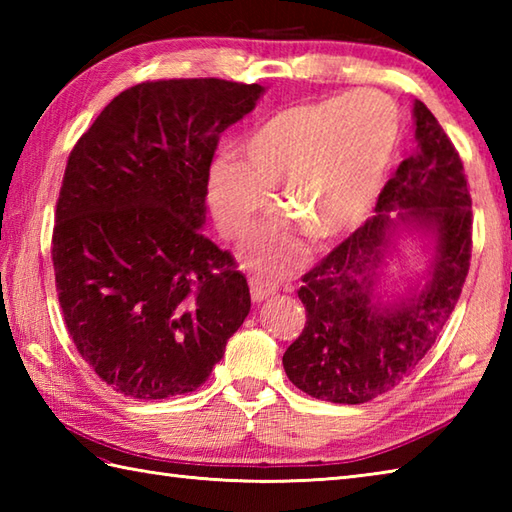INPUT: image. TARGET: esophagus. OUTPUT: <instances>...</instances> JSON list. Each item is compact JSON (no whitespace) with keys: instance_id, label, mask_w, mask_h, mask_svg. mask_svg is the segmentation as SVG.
<instances>
[{"instance_id":"obj_1","label":"esophagus","mask_w":512,"mask_h":512,"mask_svg":"<svg viewBox=\"0 0 512 512\" xmlns=\"http://www.w3.org/2000/svg\"><path fill=\"white\" fill-rule=\"evenodd\" d=\"M248 286H250V297H253V301H264L270 295H275V290H277L273 281L262 279V277H250Z\"/></svg>"}]
</instances>
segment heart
Returning <instances> with one entry per match:
<instances>
[{
    "instance_id": "heart-1",
    "label": "heart",
    "mask_w": 512,
    "mask_h": 512,
    "mask_svg": "<svg viewBox=\"0 0 512 512\" xmlns=\"http://www.w3.org/2000/svg\"><path fill=\"white\" fill-rule=\"evenodd\" d=\"M400 116L376 90L297 103L264 118L209 171V202L226 237H244L281 189V213L257 228L244 262L277 277L303 264L306 233L339 239L374 209L396 156Z\"/></svg>"
}]
</instances>
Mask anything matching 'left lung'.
Listing matches in <instances>:
<instances>
[{
  "mask_svg": "<svg viewBox=\"0 0 512 512\" xmlns=\"http://www.w3.org/2000/svg\"><path fill=\"white\" fill-rule=\"evenodd\" d=\"M413 125L418 147L380 191L376 215L303 275L306 328L284 369L312 398L361 405L396 387L436 343L469 275L473 213L462 158L422 101L413 103ZM411 230L432 239L428 277L387 300L384 257Z\"/></svg>",
  "mask_w": 512,
  "mask_h": 512,
  "instance_id": "8db88e82",
  "label": "left lung"
}]
</instances>
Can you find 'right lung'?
Instances as JSON below:
<instances>
[{"instance_id": "add662e5", "label": "right lung", "mask_w": 512, "mask_h": 512, "mask_svg": "<svg viewBox=\"0 0 512 512\" xmlns=\"http://www.w3.org/2000/svg\"><path fill=\"white\" fill-rule=\"evenodd\" d=\"M262 94L224 79L138 83L72 149L54 281L76 350L118 394L195 391L250 312L246 277L202 226L220 136Z\"/></svg>"}]
</instances>
